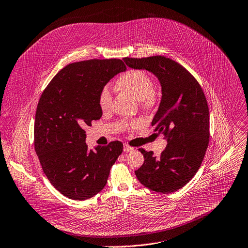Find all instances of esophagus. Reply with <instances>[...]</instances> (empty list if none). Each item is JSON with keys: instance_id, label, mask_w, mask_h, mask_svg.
I'll use <instances>...</instances> for the list:
<instances>
[{"instance_id": "34e87169", "label": "esophagus", "mask_w": 248, "mask_h": 248, "mask_svg": "<svg viewBox=\"0 0 248 248\" xmlns=\"http://www.w3.org/2000/svg\"><path fill=\"white\" fill-rule=\"evenodd\" d=\"M124 150L126 151V152H130V151L133 150V147L130 146V145L127 144V143H124Z\"/></svg>"}]
</instances>
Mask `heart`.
I'll list each match as a JSON object with an SVG mask.
<instances>
[{
  "instance_id": "heart-1",
  "label": "heart",
  "mask_w": 248,
  "mask_h": 248,
  "mask_svg": "<svg viewBox=\"0 0 248 248\" xmlns=\"http://www.w3.org/2000/svg\"><path fill=\"white\" fill-rule=\"evenodd\" d=\"M116 86L122 91L137 98L142 107L151 108L156 104L154 84L149 75L143 71L137 69L126 70L117 78ZM97 102L102 110H107L109 108L111 93L108 86L100 90Z\"/></svg>"
}]
</instances>
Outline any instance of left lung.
Here are the masks:
<instances>
[{"instance_id":"1","label":"left lung","mask_w":248,"mask_h":248,"mask_svg":"<svg viewBox=\"0 0 248 248\" xmlns=\"http://www.w3.org/2000/svg\"><path fill=\"white\" fill-rule=\"evenodd\" d=\"M134 69L158 78L162 99L151 123L164 134L167 146L159 157L140 148L144 162L136 175L146 188L163 194L184 187L199 170L210 140V112L204 91L196 78L178 62L156 55L124 58Z\"/></svg>"}]
</instances>
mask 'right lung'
<instances>
[{
    "label": "right lung",
    "mask_w": 248,
    "mask_h": 248,
    "mask_svg": "<svg viewBox=\"0 0 248 248\" xmlns=\"http://www.w3.org/2000/svg\"><path fill=\"white\" fill-rule=\"evenodd\" d=\"M126 66L121 59H90L65 66L42 92L34 122V149L51 185L72 200L92 198L106 186L123 143L89 150L87 126L100 120V90Z\"/></svg>",
    "instance_id": "add662e5"
}]
</instances>
